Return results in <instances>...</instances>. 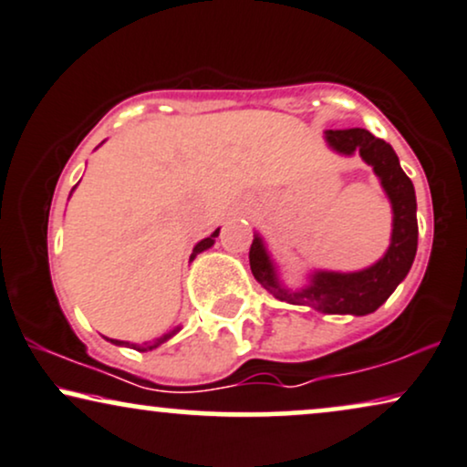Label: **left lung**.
I'll use <instances>...</instances> for the list:
<instances>
[{
    "label": "left lung",
    "mask_w": 467,
    "mask_h": 467,
    "mask_svg": "<svg viewBox=\"0 0 467 467\" xmlns=\"http://www.w3.org/2000/svg\"><path fill=\"white\" fill-rule=\"evenodd\" d=\"M327 144L340 155L359 157L379 176L383 192L392 204V239L383 258L362 271L340 274V271H315L310 285L291 291L282 286L274 261H271L263 239L254 234L250 247V269L267 291L280 302L310 306L326 315L364 317L375 312L394 293L410 274L418 247L416 192L414 182L400 168L397 152L390 144L375 138L366 129H329Z\"/></svg>",
    "instance_id": "1"
}]
</instances>
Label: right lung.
I'll return each instance as SVG.
<instances>
[{
	"label": "right lung",
	"instance_id": "right-lung-1",
	"mask_svg": "<svg viewBox=\"0 0 467 467\" xmlns=\"http://www.w3.org/2000/svg\"><path fill=\"white\" fill-rule=\"evenodd\" d=\"M217 234H220V228H217L215 233L211 234V237H206V239L200 241V244H196V247H193V252H192V258H190V261H193V258H196L200 252L209 250V247L215 244V237H217ZM179 329H181V327H176V329H172V332L163 334L161 338H155V340H149V342H141V345H135V342H125V340H114V338H108V340H109V342H114V345H120V347H131V349H135V351H152V349H157L159 345H163L165 340L172 338V336H174L176 332H179Z\"/></svg>",
	"mask_w": 467,
	"mask_h": 467
}]
</instances>
